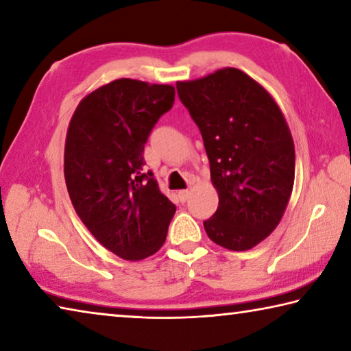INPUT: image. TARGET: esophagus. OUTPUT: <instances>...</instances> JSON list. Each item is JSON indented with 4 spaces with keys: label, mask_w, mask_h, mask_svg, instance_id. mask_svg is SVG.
I'll use <instances>...</instances> for the list:
<instances>
[{
    "label": "esophagus",
    "mask_w": 351,
    "mask_h": 351,
    "mask_svg": "<svg viewBox=\"0 0 351 351\" xmlns=\"http://www.w3.org/2000/svg\"><path fill=\"white\" fill-rule=\"evenodd\" d=\"M189 195H190L189 190H178V198H180L181 203H186L189 199Z\"/></svg>",
    "instance_id": "34e87169"
}]
</instances>
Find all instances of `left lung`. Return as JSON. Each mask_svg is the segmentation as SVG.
Returning a JSON list of instances; mask_svg holds the SVG:
<instances>
[{"instance_id": "left-lung-1", "label": "left lung", "mask_w": 351, "mask_h": 351, "mask_svg": "<svg viewBox=\"0 0 351 351\" xmlns=\"http://www.w3.org/2000/svg\"><path fill=\"white\" fill-rule=\"evenodd\" d=\"M176 90L203 136L219 198L206 232L226 249L247 251L277 228L293 192L287 121L269 93L235 68L178 82Z\"/></svg>"}]
</instances>
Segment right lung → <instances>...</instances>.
Listing matches in <instances>:
<instances>
[{
	"mask_svg": "<svg viewBox=\"0 0 351 351\" xmlns=\"http://www.w3.org/2000/svg\"><path fill=\"white\" fill-rule=\"evenodd\" d=\"M175 102L171 85L119 79L82 100L64 144V180L83 224L100 245L142 260L164 245L176 206L145 170L144 147Z\"/></svg>",
	"mask_w": 351,
	"mask_h": 351,
	"instance_id": "1",
	"label": "right lung"
}]
</instances>
